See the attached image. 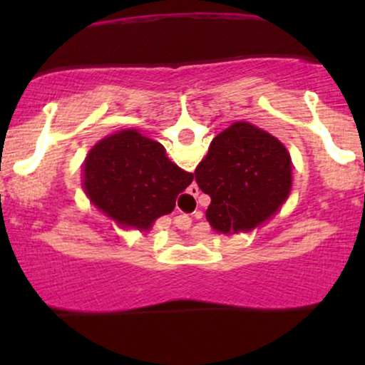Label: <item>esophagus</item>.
Returning <instances> with one entry per match:
<instances>
[{
    "instance_id": "34e87169",
    "label": "esophagus",
    "mask_w": 365,
    "mask_h": 365,
    "mask_svg": "<svg viewBox=\"0 0 365 365\" xmlns=\"http://www.w3.org/2000/svg\"><path fill=\"white\" fill-rule=\"evenodd\" d=\"M199 192H200V190H199V187H197V185H192V187H190V195H192V197L199 195ZM190 223H192L190 217H187V216H180L178 220H175V225H177L180 230H187L188 226H190Z\"/></svg>"
}]
</instances>
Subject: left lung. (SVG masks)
Wrapping results in <instances>:
<instances>
[{"mask_svg": "<svg viewBox=\"0 0 365 365\" xmlns=\"http://www.w3.org/2000/svg\"><path fill=\"white\" fill-rule=\"evenodd\" d=\"M195 182L211 197L206 217L216 232L254 228L274 215L292 188V161L271 133L237 121L212 139L195 170Z\"/></svg>", "mask_w": 365, "mask_h": 365, "instance_id": "left-lung-1", "label": "left lung"}]
</instances>
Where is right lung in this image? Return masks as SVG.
<instances>
[{"label":"right lung","mask_w":365,"mask_h":365,"mask_svg":"<svg viewBox=\"0 0 365 365\" xmlns=\"http://www.w3.org/2000/svg\"><path fill=\"white\" fill-rule=\"evenodd\" d=\"M194 175L171 163L165 148L137 130H121L91 149L83 187L92 202L121 225L149 230L175 209Z\"/></svg>","instance_id":"add662e5"}]
</instances>
